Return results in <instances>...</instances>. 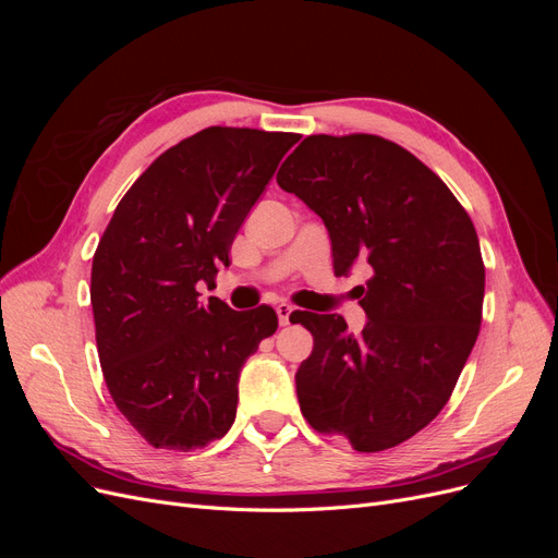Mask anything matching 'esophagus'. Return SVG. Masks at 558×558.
<instances>
[{
  "label": "esophagus",
  "instance_id": "obj_1",
  "mask_svg": "<svg viewBox=\"0 0 558 558\" xmlns=\"http://www.w3.org/2000/svg\"><path fill=\"white\" fill-rule=\"evenodd\" d=\"M277 310V316H279V324L281 326H289L291 324V320H293V307L291 305H286V302H279V305L275 307Z\"/></svg>",
  "mask_w": 558,
  "mask_h": 558
}]
</instances>
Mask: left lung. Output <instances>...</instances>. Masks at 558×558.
I'll use <instances>...</instances> for the list:
<instances>
[{
  "mask_svg": "<svg viewBox=\"0 0 558 558\" xmlns=\"http://www.w3.org/2000/svg\"><path fill=\"white\" fill-rule=\"evenodd\" d=\"M277 183L324 218L335 275L373 269L361 335L337 314H298L314 337L295 373L302 416L356 451L410 440L447 404L480 335L475 226L440 177L377 134H312Z\"/></svg>",
  "mask_w": 558,
  "mask_h": 558,
  "instance_id": "1",
  "label": "left lung"
}]
</instances>
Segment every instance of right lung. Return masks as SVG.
<instances>
[{
  "mask_svg": "<svg viewBox=\"0 0 558 558\" xmlns=\"http://www.w3.org/2000/svg\"><path fill=\"white\" fill-rule=\"evenodd\" d=\"M300 134L214 125L167 148L118 202L90 302L116 408L148 445L191 451L238 414L242 365L277 330L272 307L197 300Z\"/></svg>",
  "mask_w": 558,
  "mask_h": 558,
  "instance_id": "1",
  "label": "right lung"
}]
</instances>
